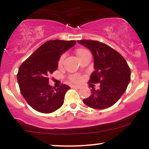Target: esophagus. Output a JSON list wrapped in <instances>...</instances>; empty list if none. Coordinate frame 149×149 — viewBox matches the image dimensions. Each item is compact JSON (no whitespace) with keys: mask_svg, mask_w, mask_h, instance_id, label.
I'll use <instances>...</instances> for the list:
<instances>
[{"mask_svg":"<svg viewBox=\"0 0 149 149\" xmlns=\"http://www.w3.org/2000/svg\"><path fill=\"white\" fill-rule=\"evenodd\" d=\"M71 88H76V89H80V85H72V86H71Z\"/></svg>","mask_w":149,"mask_h":149,"instance_id":"obj_1","label":"esophagus"}]
</instances>
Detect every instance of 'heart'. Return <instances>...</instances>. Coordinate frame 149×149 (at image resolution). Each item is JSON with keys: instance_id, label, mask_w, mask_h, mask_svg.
<instances>
[{"instance_id": "b5f03b06", "label": "heart", "mask_w": 149, "mask_h": 149, "mask_svg": "<svg viewBox=\"0 0 149 149\" xmlns=\"http://www.w3.org/2000/svg\"><path fill=\"white\" fill-rule=\"evenodd\" d=\"M86 52H87V51L85 50V49L80 48V49H77L76 52V55L77 58H78L79 57H80V56L83 55V54H85V53H86ZM63 59H64V58H63V57H61L60 58V59H59V64L62 63ZM71 80H72L73 82L77 83V82H78L80 80V77L78 76H72L71 77Z\"/></svg>"}]
</instances>
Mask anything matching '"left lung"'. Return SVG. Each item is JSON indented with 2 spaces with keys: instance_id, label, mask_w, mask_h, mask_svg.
<instances>
[{
  "instance_id": "obj_1",
  "label": "left lung",
  "mask_w": 149,
  "mask_h": 149,
  "mask_svg": "<svg viewBox=\"0 0 149 149\" xmlns=\"http://www.w3.org/2000/svg\"><path fill=\"white\" fill-rule=\"evenodd\" d=\"M90 49L94 58L95 71L90 83H100L99 90L92 88L91 95L83 103L95 109L111 107L125 92L130 80L131 71L127 61L115 49L96 40L77 41Z\"/></svg>"
}]
</instances>
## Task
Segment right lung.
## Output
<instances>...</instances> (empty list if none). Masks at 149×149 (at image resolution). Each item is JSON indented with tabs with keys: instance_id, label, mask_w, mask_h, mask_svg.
I'll list each match as a JSON object with an SVG mask.
<instances>
[{
	"instance_id": "1",
	"label": "right lung",
	"mask_w": 149,
	"mask_h": 149,
	"mask_svg": "<svg viewBox=\"0 0 149 149\" xmlns=\"http://www.w3.org/2000/svg\"><path fill=\"white\" fill-rule=\"evenodd\" d=\"M75 40H54L38 47L19 68L17 81L22 96L37 111L49 113L64 104V95L70 89L61 85L54 88L49 84V76L57 69L61 55L75 45Z\"/></svg>"
}]
</instances>
